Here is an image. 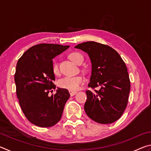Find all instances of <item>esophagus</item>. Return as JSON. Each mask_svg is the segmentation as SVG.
Returning a JSON list of instances; mask_svg holds the SVG:
<instances>
[{"label":"esophagus","instance_id":"34e87169","mask_svg":"<svg viewBox=\"0 0 151 151\" xmlns=\"http://www.w3.org/2000/svg\"><path fill=\"white\" fill-rule=\"evenodd\" d=\"M69 93H70V94L71 96H73L75 95V94H76V91H69Z\"/></svg>","mask_w":151,"mask_h":151}]
</instances>
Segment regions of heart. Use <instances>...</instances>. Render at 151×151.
<instances>
[{
    "instance_id": "1",
    "label": "heart",
    "mask_w": 151,
    "mask_h": 151,
    "mask_svg": "<svg viewBox=\"0 0 151 151\" xmlns=\"http://www.w3.org/2000/svg\"><path fill=\"white\" fill-rule=\"evenodd\" d=\"M70 60L77 65H81L83 61V57L81 53L74 52L69 55ZM52 70L55 75H58L59 70L57 63L55 62L52 65ZM84 82V78L81 76H68L61 78L58 82V85L60 87L66 88L69 91H75L78 90L81 84Z\"/></svg>"
}]
</instances>
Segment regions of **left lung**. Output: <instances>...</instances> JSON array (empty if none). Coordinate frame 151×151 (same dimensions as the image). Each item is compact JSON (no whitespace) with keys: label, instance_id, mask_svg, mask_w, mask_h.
Wrapping results in <instances>:
<instances>
[{"label":"left lung","instance_id":"8db88e82","mask_svg":"<svg viewBox=\"0 0 151 151\" xmlns=\"http://www.w3.org/2000/svg\"><path fill=\"white\" fill-rule=\"evenodd\" d=\"M75 48L87 53L91 59L89 87L101 86L95 93L86 91V114L98 123L115 122L126 109L131 88L126 65L115 50L105 45L88 41Z\"/></svg>","mask_w":151,"mask_h":151}]
</instances>
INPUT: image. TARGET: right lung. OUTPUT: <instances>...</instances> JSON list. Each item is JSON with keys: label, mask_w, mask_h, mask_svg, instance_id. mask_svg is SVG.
<instances>
[{"label": "right lung", "mask_w": 151, "mask_h": 151, "mask_svg": "<svg viewBox=\"0 0 151 151\" xmlns=\"http://www.w3.org/2000/svg\"><path fill=\"white\" fill-rule=\"evenodd\" d=\"M69 46L39 44L24 52L18 60L14 75L17 95L25 116L36 126L52 127L60 121L66 102L70 97L68 90L56 88L52 59Z\"/></svg>", "instance_id": "add662e5"}]
</instances>
